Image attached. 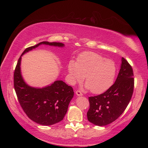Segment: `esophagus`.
<instances>
[{
	"instance_id": "1",
	"label": "esophagus",
	"mask_w": 148,
	"mask_h": 148,
	"mask_svg": "<svg viewBox=\"0 0 148 148\" xmlns=\"http://www.w3.org/2000/svg\"><path fill=\"white\" fill-rule=\"evenodd\" d=\"M75 94H76V95H77V96H82V95H83V94L81 92V91L79 90H76Z\"/></svg>"
}]
</instances>
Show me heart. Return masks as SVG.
<instances>
[{
	"instance_id": "heart-1",
	"label": "heart",
	"mask_w": 148,
	"mask_h": 148,
	"mask_svg": "<svg viewBox=\"0 0 148 148\" xmlns=\"http://www.w3.org/2000/svg\"><path fill=\"white\" fill-rule=\"evenodd\" d=\"M114 62L91 51L84 52L77 58V62L71 61L68 71L73 83L82 82L94 94H101L109 89L116 74Z\"/></svg>"
}]
</instances>
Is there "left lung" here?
<instances>
[{"label": "left lung", "instance_id": "left-lung-1", "mask_svg": "<svg viewBox=\"0 0 148 148\" xmlns=\"http://www.w3.org/2000/svg\"><path fill=\"white\" fill-rule=\"evenodd\" d=\"M134 73L131 65L122 58L120 71L114 83L103 94L89 97L88 121L104 126L117 119L126 109L133 94Z\"/></svg>", "mask_w": 148, "mask_h": 148}]
</instances>
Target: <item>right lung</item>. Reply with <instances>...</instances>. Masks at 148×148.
Listing matches in <instances>:
<instances>
[{
    "mask_svg": "<svg viewBox=\"0 0 148 148\" xmlns=\"http://www.w3.org/2000/svg\"><path fill=\"white\" fill-rule=\"evenodd\" d=\"M42 44L59 47L64 45L60 42L43 41L26 48L21 56ZM21 56L14 70V86L23 111L31 120L42 125H51L63 120L74 96L73 88L62 80H57L50 86L42 89L28 86L21 75Z\"/></svg>",
    "mask_w": 148,
    "mask_h": 148,
    "instance_id": "right-lung-1",
    "label": "right lung"
}]
</instances>
